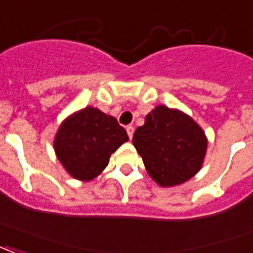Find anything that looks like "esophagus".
I'll return each mask as SVG.
<instances>
[{
    "label": "esophagus",
    "instance_id": "1",
    "mask_svg": "<svg viewBox=\"0 0 253 253\" xmlns=\"http://www.w3.org/2000/svg\"><path fill=\"white\" fill-rule=\"evenodd\" d=\"M126 131H127V134H128V138L131 139L132 135H134V127H132L131 125H130V126H127L126 127Z\"/></svg>",
    "mask_w": 253,
    "mask_h": 253
}]
</instances>
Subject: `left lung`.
I'll return each instance as SVG.
<instances>
[{"label":"left lung","instance_id":"left-lung-1","mask_svg":"<svg viewBox=\"0 0 253 253\" xmlns=\"http://www.w3.org/2000/svg\"><path fill=\"white\" fill-rule=\"evenodd\" d=\"M132 145L151 178L161 186H174L201 169L208 143L192 118L158 106L146 115L145 125L135 130Z\"/></svg>","mask_w":253,"mask_h":253}]
</instances>
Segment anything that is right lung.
I'll list each match as a JSON object with an SVG mask.
<instances>
[{
    "mask_svg": "<svg viewBox=\"0 0 253 253\" xmlns=\"http://www.w3.org/2000/svg\"><path fill=\"white\" fill-rule=\"evenodd\" d=\"M127 141L126 130L115 118L98 108L87 107L61 125L55 151L72 177L89 181L107 166L110 155Z\"/></svg>",
    "mask_w": 253,
    "mask_h": 253,
    "instance_id": "1",
    "label": "right lung"
}]
</instances>
